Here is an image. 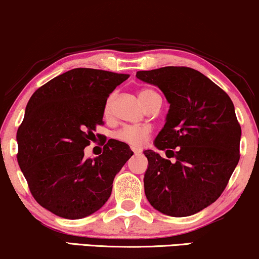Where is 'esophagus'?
I'll use <instances>...</instances> for the list:
<instances>
[{"mask_svg": "<svg viewBox=\"0 0 259 259\" xmlns=\"http://www.w3.org/2000/svg\"><path fill=\"white\" fill-rule=\"evenodd\" d=\"M131 150H132V151L135 152L136 155H137V154H140V152H142V151H140V149H138V148H133V146H132V148H131Z\"/></svg>", "mask_w": 259, "mask_h": 259, "instance_id": "34e87169", "label": "esophagus"}]
</instances>
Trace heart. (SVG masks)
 Masks as SVG:
<instances>
[{
  "instance_id": "heart-1",
  "label": "heart",
  "mask_w": 259,
  "mask_h": 259,
  "mask_svg": "<svg viewBox=\"0 0 259 259\" xmlns=\"http://www.w3.org/2000/svg\"><path fill=\"white\" fill-rule=\"evenodd\" d=\"M157 95L154 90H150V89H144V90L140 91L139 97L142 100L144 105L146 102L149 101V98L151 96ZM114 96L110 95L108 96V98L105 100L104 107H103V114L104 116H109L111 111V105H113ZM150 133H151V127L148 124H126V126L121 127L120 130H117L114 133L115 139L119 140L124 144L135 146V148H139V146L144 145L148 142Z\"/></svg>"
}]
</instances>
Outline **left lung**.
Listing matches in <instances>:
<instances>
[{
    "label": "left lung",
    "instance_id": "left-lung-1",
    "mask_svg": "<svg viewBox=\"0 0 259 259\" xmlns=\"http://www.w3.org/2000/svg\"><path fill=\"white\" fill-rule=\"evenodd\" d=\"M170 104L155 139L169 161L145 150V196L174 218L193 215L221 196L240 158L241 127L229 96L196 69L183 66L137 72Z\"/></svg>",
    "mask_w": 259,
    "mask_h": 259
}]
</instances>
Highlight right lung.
I'll use <instances>...</instances> for the list:
<instances>
[{
    "label": "right lung",
    "mask_w": 259,
    "mask_h": 259,
    "mask_svg": "<svg viewBox=\"0 0 259 259\" xmlns=\"http://www.w3.org/2000/svg\"><path fill=\"white\" fill-rule=\"evenodd\" d=\"M128 78L74 68L40 86L28 101L17 133L18 163L36 202L60 218L82 219L101 209L115 175L133 155L127 144L109 139L103 154L84 157L96 126L104 123L105 100Z\"/></svg>",
    "instance_id": "obj_1"
}]
</instances>
